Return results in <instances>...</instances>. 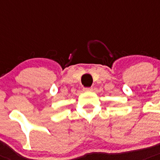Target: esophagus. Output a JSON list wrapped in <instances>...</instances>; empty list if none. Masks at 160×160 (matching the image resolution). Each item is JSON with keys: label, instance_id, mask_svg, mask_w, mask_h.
Returning a JSON list of instances; mask_svg holds the SVG:
<instances>
[{"label": "esophagus", "instance_id": "esophagus-1", "mask_svg": "<svg viewBox=\"0 0 160 160\" xmlns=\"http://www.w3.org/2000/svg\"><path fill=\"white\" fill-rule=\"evenodd\" d=\"M91 87H86V88H84V91H92Z\"/></svg>", "mask_w": 160, "mask_h": 160}]
</instances>
